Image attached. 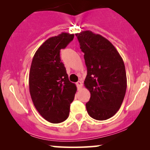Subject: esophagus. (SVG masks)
<instances>
[{"instance_id":"esophagus-1","label":"esophagus","mask_w":150,"mask_h":150,"mask_svg":"<svg viewBox=\"0 0 150 150\" xmlns=\"http://www.w3.org/2000/svg\"><path fill=\"white\" fill-rule=\"evenodd\" d=\"M76 85H77V89H78V90H80V89L82 88V82H80V81H78V82H77L76 83Z\"/></svg>"}]
</instances>
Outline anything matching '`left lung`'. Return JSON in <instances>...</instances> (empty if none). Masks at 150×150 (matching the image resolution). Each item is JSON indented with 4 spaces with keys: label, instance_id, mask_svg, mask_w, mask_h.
Wrapping results in <instances>:
<instances>
[{
    "label": "left lung",
    "instance_id": "8db88e82",
    "mask_svg": "<svg viewBox=\"0 0 150 150\" xmlns=\"http://www.w3.org/2000/svg\"><path fill=\"white\" fill-rule=\"evenodd\" d=\"M75 35L87 69L84 82L91 94L87 113L94 119H108L119 110L126 92L124 63L114 46L100 34L83 31Z\"/></svg>",
    "mask_w": 150,
    "mask_h": 150
}]
</instances>
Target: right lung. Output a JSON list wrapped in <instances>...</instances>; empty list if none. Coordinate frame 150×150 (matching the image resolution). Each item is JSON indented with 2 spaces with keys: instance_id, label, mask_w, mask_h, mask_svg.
<instances>
[{
  "instance_id": "obj_1",
  "label": "right lung",
  "mask_w": 150,
  "mask_h": 150,
  "mask_svg": "<svg viewBox=\"0 0 150 150\" xmlns=\"http://www.w3.org/2000/svg\"><path fill=\"white\" fill-rule=\"evenodd\" d=\"M73 38L74 34L64 32L50 37L32 59L29 75L31 98L38 112L50 123H61L68 118L77 91L60 57L61 49Z\"/></svg>"
}]
</instances>
